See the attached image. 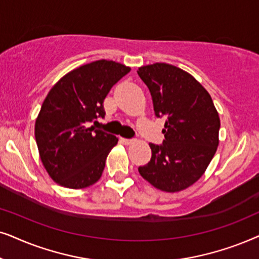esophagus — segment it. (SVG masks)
I'll list each match as a JSON object with an SVG mask.
<instances>
[{"instance_id": "obj_1", "label": "esophagus", "mask_w": 259, "mask_h": 259, "mask_svg": "<svg viewBox=\"0 0 259 259\" xmlns=\"http://www.w3.org/2000/svg\"><path fill=\"white\" fill-rule=\"evenodd\" d=\"M120 141H122L124 144H130L133 142V140H130V139H120Z\"/></svg>"}]
</instances>
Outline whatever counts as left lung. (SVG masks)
<instances>
[{"label": "left lung", "mask_w": 259, "mask_h": 259, "mask_svg": "<svg viewBox=\"0 0 259 259\" xmlns=\"http://www.w3.org/2000/svg\"><path fill=\"white\" fill-rule=\"evenodd\" d=\"M149 89L156 117H165L162 144L149 143L151 158L139 167L144 180L179 192L199 180L214 156L220 119L211 96L187 72L156 63L137 71Z\"/></svg>", "instance_id": "8db88e82"}]
</instances>
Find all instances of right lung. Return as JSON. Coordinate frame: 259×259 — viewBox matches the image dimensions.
I'll use <instances>...</instances> for the list:
<instances>
[{
    "label": "right lung",
    "mask_w": 259,
    "mask_h": 259,
    "mask_svg": "<svg viewBox=\"0 0 259 259\" xmlns=\"http://www.w3.org/2000/svg\"><path fill=\"white\" fill-rule=\"evenodd\" d=\"M129 72L125 65L97 60L68 72L48 92L35 122V140L44 167L57 184L79 189L101 179L118 139L90 124L104 118L105 97Z\"/></svg>",
    "instance_id": "right-lung-1"
}]
</instances>
